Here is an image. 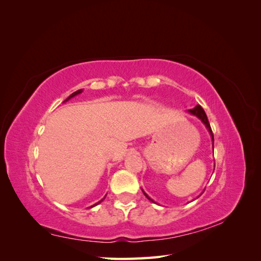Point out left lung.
<instances>
[{
	"label": "left lung",
	"instance_id": "left-lung-1",
	"mask_svg": "<svg viewBox=\"0 0 261 261\" xmlns=\"http://www.w3.org/2000/svg\"><path fill=\"white\" fill-rule=\"evenodd\" d=\"M188 113H191L192 115H195V116H197L199 118V120L203 123V125L206 126V128L208 129V132H209V134H210V136H211V139H212V146H213V144H215V139H213V134H212V130H211V127H210V124H209V121H208V117H207V115H206V112L203 111V109L200 107V106H196L194 109H192V110H188ZM141 191H143V193H144V195L147 197V198L150 200V201H152V202H154V203H156L154 200H152L151 198H150V197L144 192V189H141ZM201 195V194H200ZM199 197V196H198ZM198 197H197V198H198Z\"/></svg>",
	"mask_w": 261,
	"mask_h": 261
}]
</instances>
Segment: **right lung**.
<instances>
[{
	"label": "right lung",
	"instance_id": "right-lung-1",
	"mask_svg": "<svg viewBox=\"0 0 261 261\" xmlns=\"http://www.w3.org/2000/svg\"><path fill=\"white\" fill-rule=\"evenodd\" d=\"M82 92H83V89H80V90H77V91L73 92V93H72V94H70V96H69V97H68V98H67V99H66V100H65L64 102L68 101L69 99H72V98H74L75 96H77V94H80V93H82ZM105 198H106V196H105ZM105 198H103V199H105ZM103 199H101V200H100V201H98L97 203H94V204H92V206H91V207H89V208H93V207H96V206H97V204H99L100 202H102V201H103Z\"/></svg>",
	"mask_w": 261,
	"mask_h": 261
}]
</instances>
